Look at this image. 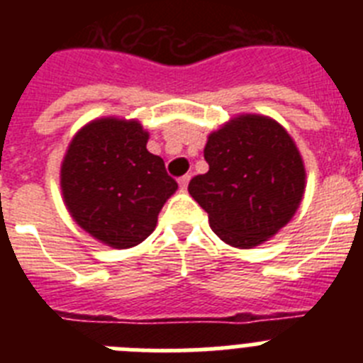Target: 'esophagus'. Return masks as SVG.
I'll return each instance as SVG.
<instances>
[{
  "mask_svg": "<svg viewBox=\"0 0 363 363\" xmlns=\"http://www.w3.org/2000/svg\"><path fill=\"white\" fill-rule=\"evenodd\" d=\"M189 182H191V176H189V174L182 176V178L178 179V184H179V187H182V189H187Z\"/></svg>",
  "mask_w": 363,
  "mask_h": 363,
  "instance_id": "esophagus-1",
  "label": "esophagus"
}]
</instances>
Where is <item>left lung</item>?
I'll list each match as a JSON object with an SVG mask.
<instances>
[{
	"label": "left lung",
	"mask_w": 363,
	"mask_h": 363,
	"mask_svg": "<svg viewBox=\"0 0 363 363\" xmlns=\"http://www.w3.org/2000/svg\"><path fill=\"white\" fill-rule=\"evenodd\" d=\"M203 156L209 171L191 179L189 192L218 238L252 249L289 223L306 191V167L278 121L233 118L209 134Z\"/></svg>",
	"instance_id": "left-lung-1"
}]
</instances>
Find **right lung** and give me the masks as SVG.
Wrapping results in <instances>:
<instances>
[{
  "label": "right lung",
  "mask_w": 363,
  "mask_h": 363,
  "mask_svg": "<svg viewBox=\"0 0 363 363\" xmlns=\"http://www.w3.org/2000/svg\"><path fill=\"white\" fill-rule=\"evenodd\" d=\"M136 120L99 118L72 138L62 163L63 201L74 221L114 249L142 243L178 189Z\"/></svg>",
  "instance_id": "1"
}]
</instances>
